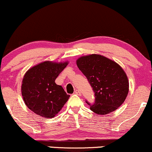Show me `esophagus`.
<instances>
[{"label":"esophagus","mask_w":152,"mask_h":152,"mask_svg":"<svg viewBox=\"0 0 152 152\" xmlns=\"http://www.w3.org/2000/svg\"><path fill=\"white\" fill-rule=\"evenodd\" d=\"M74 94H76V95H78V96H81V91H80L78 90V89H76V91H74Z\"/></svg>","instance_id":"obj_1"}]
</instances>
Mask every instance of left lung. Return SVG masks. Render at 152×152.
Returning <instances> with one entry per match:
<instances>
[{
  "label": "left lung",
  "mask_w": 152,
  "mask_h": 152,
  "mask_svg": "<svg viewBox=\"0 0 152 152\" xmlns=\"http://www.w3.org/2000/svg\"><path fill=\"white\" fill-rule=\"evenodd\" d=\"M76 64L93 88L95 102H86L92 111L106 115L124 102L129 93V80L118 64L103 56L91 54L80 57Z\"/></svg>",
  "instance_id": "1"
}]
</instances>
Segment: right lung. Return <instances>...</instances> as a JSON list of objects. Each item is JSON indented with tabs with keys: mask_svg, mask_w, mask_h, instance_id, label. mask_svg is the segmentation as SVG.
<instances>
[{
	"mask_svg": "<svg viewBox=\"0 0 152 152\" xmlns=\"http://www.w3.org/2000/svg\"><path fill=\"white\" fill-rule=\"evenodd\" d=\"M66 62L44 61L33 66L24 75L21 94L26 105L35 114L53 118L66 104L70 95L56 78L68 65Z\"/></svg>",
	"mask_w": 152,
	"mask_h": 152,
	"instance_id": "add662e5",
	"label": "right lung"
}]
</instances>
